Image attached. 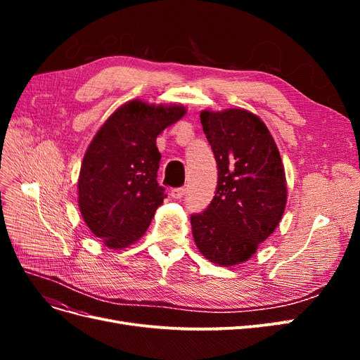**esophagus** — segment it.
I'll use <instances>...</instances> for the list:
<instances>
[{
  "label": "esophagus",
  "instance_id": "obj_1",
  "mask_svg": "<svg viewBox=\"0 0 360 360\" xmlns=\"http://www.w3.org/2000/svg\"><path fill=\"white\" fill-rule=\"evenodd\" d=\"M184 193H186V188H174V189H171V197L176 198V200L183 198Z\"/></svg>",
  "mask_w": 360,
  "mask_h": 360
}]
</instances>
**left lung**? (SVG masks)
I'll return each mask as SVG.
<instances>
[{"label": "left lung", "mask_w": 360, "mask_h": 360, "mask_svg": "<svg viewBox=\"0 0 360 360\" xmlns=\"http://www.w3.org/2000/svg\"><path fill=\"white\" fill-rule=\"evenodd\" d=\"M200 118L217 163V186L207 209L191 214L192 234L207 259L236 266L255 254L284 214V165L269 129L252 112L202 111Z\"/></svg>", "instance_id": "8db88e82"}]
</instances>
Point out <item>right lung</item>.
Listing matches in <instances>:
<instances>
[{
  "label": "right lung",
  "instance_id": "1",
  "mask_svg": "<svg viewBox=\"0 0 360 360\" xmlns=\"http://www.w3.org/2000/svg\"><path fill=\"white\" fill-rule=\"evenodd\" d=\"M184 112L177 105L132 101L120 106L93 138L79 172V210L108 248L136 242L167 198L158 183L156 138Z\"/></svg>",
  "mask_w": 360,
  "mask_h": 360
}]
</instances>
